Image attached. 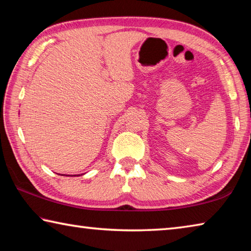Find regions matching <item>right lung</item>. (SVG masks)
I'll use <instances>...</instances> for the list:
<instances>
[{
	"mask_svg": "<svg viewBox=\"0 0 251 251\" xmlns=\"http://www.w3.org/2000/svg\"><path fill=\"white\" fill-rule=\"evenodd\" d=\"M82 175H83V174H82Z\"/></svg>",
	"mask_w": 251,
	"mask_h": 251,
	"instance_id": "1",
	"label": "right lung"
}]
</instances>
